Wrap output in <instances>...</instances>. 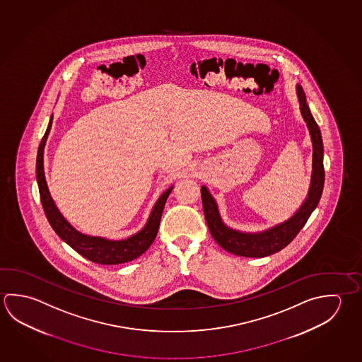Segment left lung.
Instances as JSON below:
<instances>
[{"instance_id":"obj_1","label":"left lung","mask_w":362,"mask_h":362,"mask_svg":"<svg viewBox=\"0 0 362 362\" xmlns=\"http://www.w3.org/2000/svg\"><path fill=\"white\" fill-rule=\"evenodd\" d=\"M296 94L300 103V112L306 122V126L309 128L313 142V173L310 188L306 199L288 220L259 233H243L239 230H234L226 226L222 221L217 203L209 193L207 187L202 185L201 188L203 212L209 225V233L216 243L228 253L249 258H263L271 254L277 253L287 247L298 234V231L304 228L308 218L310 217L313 211L317 209V203L320 201L324 187L322 134L317 127V122L311 115L309 105L306 104L304 90L300 85H296Z\"/></svg>"}]
</instances>
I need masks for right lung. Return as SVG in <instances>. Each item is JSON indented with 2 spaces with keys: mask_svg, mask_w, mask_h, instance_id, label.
Instances as JSON below:
<instances>
[{
  "mask_svg": "<svg viewBox=\"0 0 362 362\" xmlns=\"http://www.w3.org/2000/svg\"><path fill=\"white\" fill-rule=\"evenodd\" d=\"M52 121H53V115H51L49 124L39 145L37 169H35L40 201L52 228L64 243H67L74 250H76L77 253L81 254L86 259L91 260L98 264H108V266L121 264V263H126L139 258L150 247L158 235L161 215L164 211L166 199L172 193L173 185L170 188H168L155 203L153 211L148 216L146 225L139 233L129 236L127 239L110 240L102 236H91V235L83 234L77 231L76 228H74L59 212L56 203L52 199L51 193L45 182L43 158H45V142L51 131Z\"/></svg>",
  "mask_w": 362,
  "mask_h": 362,
  "instance_id": "right-lung-1",
  "label": "right lung"
}]
</instances>
